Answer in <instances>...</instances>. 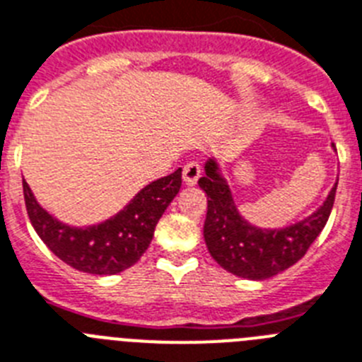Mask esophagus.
<instances>
[{
	"mask_svg": "<svg viewBox=\"0 0 362 362\" xmlns=\"http://www.w3.org/2000/svg\"><path fill=\"white\" fill-rule=\"evenodd\" d=\"M200 173H202V167H200L199 162H189L184 165V182H186L187 186H195L197 180L200 178Z\"/></svg>",
	"mask_w": 362,
	"mask_h": 362,
	"instance_id": "esophagus-1",
	"label": "esophagus"
}]
</instances>
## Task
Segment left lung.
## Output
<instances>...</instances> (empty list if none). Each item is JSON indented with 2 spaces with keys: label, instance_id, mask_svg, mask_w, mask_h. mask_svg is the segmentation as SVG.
I'll return each instance as SVG.
<instances>
[{
  "label": "left lung",
  "instance_id": "left-lung-1",
  "mask_svg": "<svg viewBox=\"0 0 362 362\" xmlns=\"http://www.w3.org/2000/svg\"><path fill=\"white\" fill-rule=\"evenodd\" d=\"M199 186L208 195L204 241L209 254L224 270L247 279L272 278L302 259L326 226L337 191L335 186L311 217L281 230H261L239 215L214 160L206 163Z\"/></svg>",
  "mask_w": 362,
  "mask_h": 362
}]
</instances>
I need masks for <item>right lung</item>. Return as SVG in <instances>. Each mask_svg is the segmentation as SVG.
Returning a JSON list of instances; mask_svg holds the SVG:
<instances>
[{"label":"right lung","mask_w":362,"mask_h":362,"mask_svg":"<svg viewBox=\"0 0 362 362\" xmlns=\"http://www.w3.org/2000/svg\"><path fill=\"white\" fill-rule=\"evenodd\" d=\"M182 186V169L139 191L123 211L90 228H71L51 217L23 180V199L33 228L45 247L73 269L88 274L123 272L144 256L158 221Z\"/></svg>","instance_id":"1"}]
</instances>
